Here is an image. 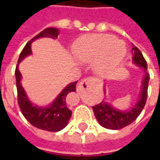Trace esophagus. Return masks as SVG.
I'll list each match as a JSON object with an SVG mask.
<instances>
[{
	"label": "esophagus",
	"mask_w": 160,
	"mask_h": 160,
	"mask_svg": "<svg viewBox=\"0 0 160 160\" xmlns=\"http://www.w3.org/2000/svg\"><path fill=\"white\" fill-rule=\"evenodd\" d=\"M94 81H95L94 78H92V77H87V78L83 79V80H82L80 83H78V85L77 86V90L79 92V91H82L84 88H87L89 86V84L93 83Z\"/></svg>",
	"instance_id": "obj_1"
}]
</instances>
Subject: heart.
<instances>
[{
  "instance_id": "1",
  "label": "heart",
  "mask_w": 160,
  "mask_h": 160,
  "mask_svg": "<svg viewBox=\"0 0 160 160\" xmlns=\"http://www.w3.org/2000/svg\"><path fill=\"white\" fill-rule=\"evenodd\" d=\"M73 52L78 61L92 63L95 72L100 76L113 73L126 57L124 42L105 34L83 35L74 43Z\"/></svg>"
}]
</instances>
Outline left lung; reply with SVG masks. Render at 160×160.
Wrapping results in <instances>:
<instances>
[{
  "instance_id": "1",
  "label": "left lung",
  "mask_w": 160,
  "mask_h": 160,
  "mask_svg": "<svg viewBox=\"0 0 160 160\" xmlns=\"http://www.w3.org/2000/svg\"><path fill=\"white\" fill-rule=\"evenodd\" d=\"M132 63L135 64L143 71V77L141 84V91L137 102L127 109H118L110 103L102 101L101 103L92 107L94 116L99 124L104 128L118 130L130 125L137 118L143 109L147 99V91L150 80V75L147 71V62L142 52L137 47L132 45ZM104 92L106 89L104 86Z\"/></svg>"
}]
</instances>
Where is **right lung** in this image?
Instances as JSON below:
<instances>
[{"instance_id":"obj_1","label":"right lung","mask_w":160,"mask_h":160,"mask_svg":"<svg viewBox=\"0 0 160 160\" xmlns=\"http://www.w3.org/2000/svg\"><path fill=\"white\" fill-rule=\"evenodd\" d=\"M58 34L59 30L58 28H47L36 36H34L32 40L29 41L19 55L15 71L18 100L22 114L31 125L39 129L49 132H58L65 128L68 124V121L72 116V111L68 107L66 99L69 92H76L77 81L68 83L67 86H65L64 89L58 93V95H57L54 101L49 105L39 106L29 100L26 91L22 86V75L18 69V66L24 58L32 54L31 44L34 41L45 37L55 40L58 38Z\"/></svg>"}]
</instances>
